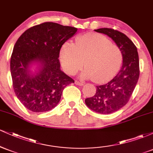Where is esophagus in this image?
I'll use <instances>...</instances> for the list:
<instances>
[{
    "mask_svg": "<svg viewBox=\"0 0 153 153\" xmlns=\"http://www.w3.org/2000/svg\"><path fill=\"white\" fill-rule=\"evenodd\" d=\"M75 83L77 85H80V86H81V85H84V82H79V81H78V80H76Z\"/></svg>",
    "mask_w": 153,
    "mask_h": 153,
    "instance_id": "1",
    "label": "esophagus"
}]
</instances>
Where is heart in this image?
I'll return each mask as SVG.
<instances>
[{
    "mask_svg": "<svg viewBox=\"0 0 153 153\" xmlns=\"http://www.w3.org/2000/svg\"><path fill=\"white\" fill-rule=\"evenodd\" d=\"M59 59L68 74L75 75L84 65L86 69L81 78H91L101 83L117 74L122 65L123 55L121 49L106 36L90 33L77 38L74 45L64 44Z\"/></svg>",
    "mask_w": 153,
    "mask_h": 153,
    "instance_id": "1",
    "label": "heart"
}]
</instances>
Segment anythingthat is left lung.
I'll return each mask as SVG.
<instances>
[{
    "label": "left lung",
    "instance_id": "left-lung-1",
    "mask_svg": "<svg viewBox=\"0 0 153 153\" xmlns=\"http://www.w3.org/2000/svg\"><path fill=\"white\" fill-rule=\"evenodd\" d=\"M111 37L121 49L122 68L111 81L96 86L94 96L85 100L91 110L103 114L114 113L125 106L130 99L140 76V63L137 47L131 40L120 31L109 28L96 29Z\"/></svg>",
    "mask_w": 153,
    "mask_h": 153
}]
</instances>
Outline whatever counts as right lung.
<instances>
[{
    "label": "right lung",
    "mask_w": 153,
    "mask_h": 153,
    "mask_svg": "<svg viewBox=\"0 0 153 153\" xmlns=\"http://www.w3.org/2000/svg\"><path fill=\"white\" fill-rule=\"evenodd\" d=\"M78 29L54 22L29 28L16 42L10 57V73L16 96L27 109L45 112L54 108L64 88L74 80L60 70L61 47ZM41 65L39 73L30 75L31 63Z\"/></svg>",
    "instance_id": "add662e5"
}]
</instances>
